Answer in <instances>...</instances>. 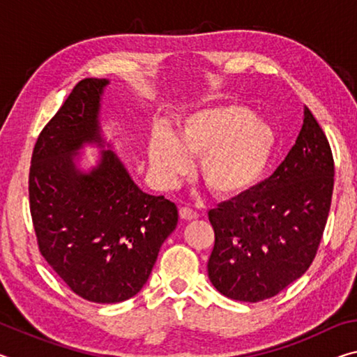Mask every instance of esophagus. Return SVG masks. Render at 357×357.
Returning a JSON list of instances; mask_svg holds the SVG:
<instances>
[{
    "mask_svg": "<svg viewBox=\"0 0 357 357\" xmlns=\"http://www.w3.org/2000/svg\"><path fill=\"white\" fill-rule=\"evenodd\" d=\"M179 215H181V219H183V220H193V219H197V217H198V213H197V211L190 209V208L183 206V208H179Z\"/></svg>",
    "mask_w": 357,
    "mask_h": 357,
    "instance_id": "1",
    "label": "esophagus"
}]
</instances>
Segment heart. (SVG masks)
<instances>
[{
    "mask_svg": "<svg viewBox=\"0 0 357 357\" xmlns=\"http://www.w3.org/2000/svg\"><path fill=\"white\" fill-rule=\"evenodd\" d=\"M275 151V135L250 108L222 104L190 114L174 134L155 130L148 159L155 178L173 184L198 159L197 174L219 197L249 190L264 176Z\"/></svg>",
    "mask_w": 357,
    "mask_h": 357,
    "instance_id": "obj_1",
    "label": "heart"
}]
</instances>
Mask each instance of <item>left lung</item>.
Wrapping results in <instances>:
<instances>
[{"label": "left lung", "mask_w": 357, "mask_h": 357, "mask_svg": "<svg viewBox=\"0 0 357 357\" xmlns=\"http://www.w3.org/2000/svg\"><path fill=\"white\" fill-rule=\"evenodd\" d=\"M334 159L309 108L285 160L261 184L208 213L215 243L208 275L229 299L273 298L309 269L331 209Z\"/></svg>", "instance_id": "obj_1"}]
</instances>
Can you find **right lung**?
I'll list each match as a JSON object with an SVG mask.
<instances>
[{"label":"right lung","instance_id":"obj_1","mask_svg":"<svg viewBox=\"0 0 357 357\" xmlns=\"http://www.w3.org/2000/svg\"><path fill=\"white\" fill-rule=\"evenodd\" d=\"M107 78H84L36 142L29 209L42 257L80 298L114 304L148 282L164 241L178 225L176 204L143 192L102 135ZM86 144L101 149L89 171Z\"/></svg>","mask_w":357,"mask_h":357}]
</instances>
